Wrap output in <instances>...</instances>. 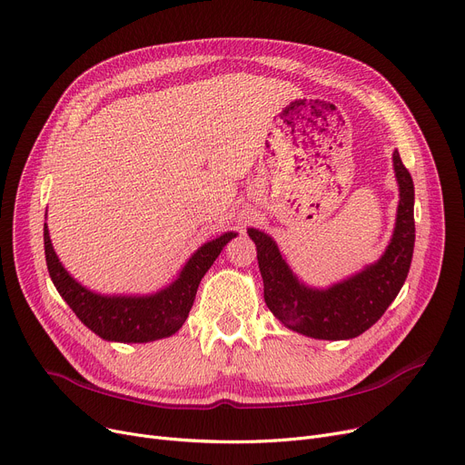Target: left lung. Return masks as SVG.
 I'll use <instances>...</instances> for the list:
<instances>
[{
	"mask_svg": "<svg viewBox=\"0 0 465 465\" xmlns=\"http://www.w3.org/2000/svg\"><path fill=\"white\" fill-rule=\"evenodd\" d=\"M392 162L400 186L392 239L375 263L343 281L328 288L305 284L290 270L273 237L249 230L258 251L265 303L288 330L312 339H352L370 330L400 294L414 249V184L398 151Z\"/></svg>",
	"mask_w": 465,
	"mask_h": 465,
	"instance_id": "left-lung-1",
	"label": "left lung"
}]
</instances>
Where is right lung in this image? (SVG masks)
<instances>
[{
  "instance_id": "1",
  "label": "right lung",
  "mask_w": 465,
  "mask_h": 465,
  "mask_svg": "<svg viewBox=\"0 0 465 465\" xmlns=\"http://www.w3.org/2000/svg\"><path fill=\"white\" fill-rule=\"evenodd\" d=\"M235 235V232H226L203 242L183 265L177 279L154 294L109 296L88 290L69 275L54 252L46 223L43 228L48 275H51L58 294L88 330L105 341H116V343H149V341L163 339L179 331L188 319L203 275L209 272L220 251L226 247V242Z\"/></svg>"
}]
</instances>
